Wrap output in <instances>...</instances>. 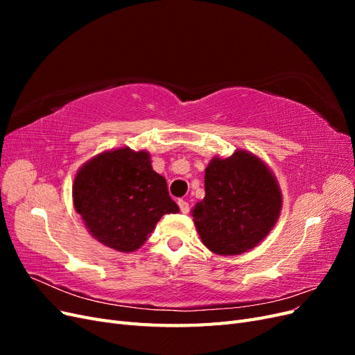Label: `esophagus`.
Here are the masks:
<instances>
[{
	"label": "esophagus",
	"instance_id": "34e87169",
	"mask_svg": "<svg viewBox=\"0 0 355 355\" xmlns=\"http://www.w3.org/2000/svg\"><path fill=\"white\" fill-rule=\"evenodd\" d=\"M178 204H179V207H180V211H182V213H188V211H189V202H188V201L179 200Z\"/></svg>",
	"mask_w": 355,
	"mask_h": 355
}]
</instances>
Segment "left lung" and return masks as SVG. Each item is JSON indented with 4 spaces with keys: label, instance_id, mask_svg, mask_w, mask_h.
Wrapping results in <instances>:
<instances>
[{
    "label": "left lung",
    "instance_id": "obj_1",
    "mask_svg": "<svg viewBox=\"0 0 355 355\" xmlns=\"http://www.w3.org/2000/svg\"><path fill=\"white\" fill-rule=\"evenodd\" d=\"M206 197L191 210L202 244L234 256L259 244L280 218L283 196L272 170L244 149L213 157L204 175Z\"/></svg>",
    "mask_w": 355,
    "mask_h": 355
}]
</instances>
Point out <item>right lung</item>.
I'll use <instances>...</instances> for the list:
<instances>
[{"mask_svg":"<svg viewBox=\"0 0 355 355\" xmlns=\"http://www.w3.org/2000/svg\"><path fill=\"white\" fill-rule=\"evenodd\" d=\"M72 200L92 237L124 253L144 245L166 213L179 211L149 153L128 146L84 163L73 179Z\"/></svg>","mask_w":355,"mask_h":355,"instance_id":"right-lung-1","label":"right lung"}]
</instances>
